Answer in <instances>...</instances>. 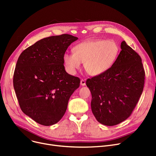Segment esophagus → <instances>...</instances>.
<instances>
[{
    "label": "esophagus",
    "mask_w": 156,
    "mask_h": 156,
    "mask_svg": "<svg viewBox=\"0 0 156 156\" xmlns=\"http://www.w3.org/2000/svg\"><path fill=\"white\" fill-rule=\"evenodd\" d=\"M80 84L82 86H85L86 85V80L84 79H81L80 81Z\"/></svg>",
    "instance_id": "34e87169"
}]
</instances>
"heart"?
<instances>
[{
  "mask_svg": "<svg viewBox=\"0 0 156 156\" xmlns=\"http://www.w3.org/2000/svg\"><path fill=\"white\" fill-rule=\"evenodd\" d=\"M73 53L66 52L62 59L66 71L75 75L84 62L88 75L99 76L109 71L116 63L120 52L117 42L113 40H87L73 47Z\"/></svg>",
  "mask_w": 156,
  "mask_h": 156,
  "instance_id": "1",
  "label": "heart"
}]
</instances>
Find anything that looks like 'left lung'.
<instances>
[{
	"instance_id": "8db88e82",
	"label": "left lung",
	"mask_w": 156,
	"mask_h": 156,
	"mask_svg": "<svg viewBox=\"0 0 156 156\" xmlns=\"http://www.w3.org/2000/svg\"><path fill=\"white\" fill-rule=\"evenodd\" d=\"M121 48L116 63L109 71L86 81L92 94L94 115L106 126L116 125L131 115L144 86L140 56L125 41L121 42Z\"/></svg>"
}]
</instances>
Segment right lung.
<instances>
[{"label":"right lung","instance_id":"add662e5","mask_svg":"<svg viewBox=\"0 0 156 156\" xmlns=\"http://www.w3.org/2000/svg\"><path fill=\"white\" fill-rule=\"evenodd\" d=\"M78 38L68 34L40 40L25 49L16 65L13 85L22 111L38 123L51 126L62 118L69 98L80 87L62 57Z\"/></svg>","mask_w":156,"mask_h":156}]
</instances>
